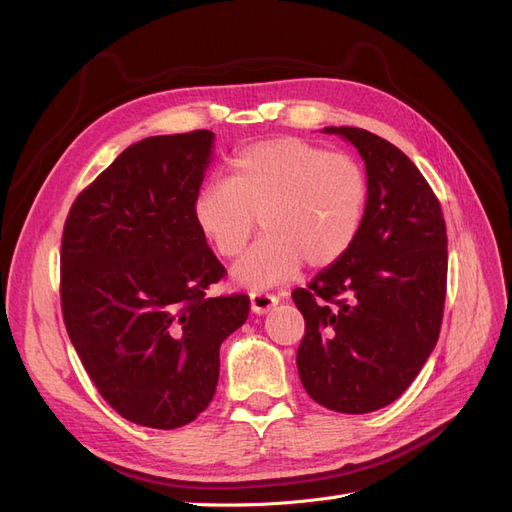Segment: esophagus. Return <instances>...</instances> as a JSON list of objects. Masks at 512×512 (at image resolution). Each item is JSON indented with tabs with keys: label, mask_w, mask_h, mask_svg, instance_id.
Here are the masks:
<instances>
[{
	"label": "esophagus",
	"mask_w": 512,
	"mask_h": 512,
	"mask_svg": "<svg viewBox=\"0 0 512 512\" xmlns=\"http://www.w3.org/2000/svg\"><path fill=\"white\" fill-rule=\"evenodd\" d=\"M250 303H252L254 314H267L273 305L280 303V297H275V294H269V292H252Z\"/></svg>",
	"instance_id": "obj_1"
}]
</instances>
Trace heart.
<instances>
[{
    "label": "heart",
    "instance_id": "b5f03b06",
    "mask_svg": "<svg viewBox=\"0 0 512 512\" xmlns=\"http://www.w3.org/2000/svg\"><path fill=\"white\" fill-rule=\"evenodd\" d=\"M367 207L363 168L346 153L301 138H271L241 149L192 203V220L215 254L235 258L252 237L262 239L232 269L247 288H271L301 269L329 267L359 235Z\"/></svg>",
    "mask_w": 512,
    "mask_h": 512
}]
</instances>
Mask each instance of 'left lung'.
<instances>
[{
  "instance_id": "1",
  "label": "left lung",
  "mask_w": 512,
  "mask_h": 512,
  "mask_svg": "<svg viewBox=\"0 0 512 512\" xmlns=\"http://www.w3.org/2000/svg\"><path fill=\"white\" fill-rule=\"evenodd\" d=\"M365 162L367 207L350 250L292 299L305 318L303 389L320 406L374 412L404 393L436 348L446 297V224L421 170L384 138L335 128Z\"/></svg>"
}]
</instances>
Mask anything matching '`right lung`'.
I'll use <instances>...</instances> for the list:
<instances>
[{"label": "right lung", "mask_w": 512, "mask_h": 512, "mask_svg": "<svg viewBox=\"0 0 512 512\" xmlns=\"http://www.w3.org/2000/svg\"><path fill=\"white\" fill-rule=\"evenodd\" d=\"M209 130L149 136L85 188L61 237V312L108 406L153 429L192 423L215 395L220 346L247 294L207 297L226 269L192 220Z\"/></svg>", "instance_id": "obj_1"}]
</instances>
